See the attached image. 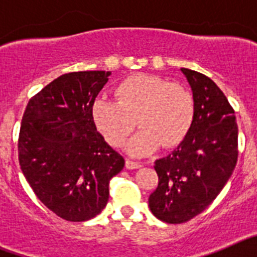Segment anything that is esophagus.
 I'll list each match as a JSON object with an SVG mask.
<instances>
[{"label": "esophagus", "mask_w": 257, "mask_h": 257, "mask_svg": "<svg viewBox=\"0 0 257 257\" xmlns=\"http://www.w3.org/2000/svg\"><path fill=\"white\" fill-rule=\"evenodd\" d=\"M126 167L128 170L140 169V167H142V163L135 162V161H131V160H126Z\"/></svg>", "instance_id": "34e87169"}]
</instances>
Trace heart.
Wrapping results in <instances>:
<instances>
[{"label": "heart", "instance_id": "obj_1", "mask_svg": "<svg viewBox=\"0 0 257 257\" xmlns=\"http://www.w3.org/2000/svg\"><path fill=\"white\" fill-rule=\"evenodd\" d=\"M114 94L117 100L99 96L91 108L95 126L113 147L123 144L135 124L140 130L126 148L136 157L153 153L161 144L176 147L189 133L194 99L180 83L140 73L119 83Z\"/></svg>", "mask_w": 257, "mask_h": 257}]
</instances>
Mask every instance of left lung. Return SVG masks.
Instances as JSON below:
<instances>
[{"label": "left lung", "mask_w": 257, "mask_h": 257, "mask_svg": "<svg viewBox=\"0 0 257 257\" xmlns=\"http://www.w3.org/2000/svg\"><path fill=\"white\" fill-rule=\"evenodd\" d=\"M194 99V119L172 153L154 162L158 187L149 208L161 221L181 224L206 210L233 174L238 158L234 110L212 79L181 68Z\"/></svg>", "instance_id": "left-lung-1"}]
</instances>
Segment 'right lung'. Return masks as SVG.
Listing matches in <instances>:
<instances>
[{"label":"right lung","instance_id":"right-lung-1","mask_svg":"<svg viewBox=\"0 0 257 257\" xmlns=\"http://www.w3.org/2000/svg\"><path fill=\"white\" fill-rule=\"evenodd\" d=\"M110 72L63 74L32 97L20 127L19 163L37 198L68 221L101 212L123 157L97 133L91 108Z\"/></svg>","mask_w":257,"mask_h":257}]
</instances>
